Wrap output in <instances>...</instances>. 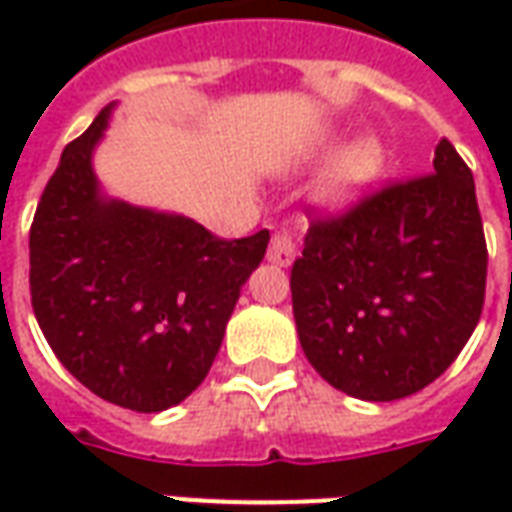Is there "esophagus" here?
Here are the masks:
<instances>
[{
	"label": "esophagus",
	"mask_w": 512,
	"mask_h": 512,
	"mask_svg": "<svg viewBox=\"0 0 512 512\" xmlns=\"http://www.w3.org/2000/svg\"><path fill=\"white\" fill-rule=\"evenodd\" d=\"M268 263L279 268H288L296 260V244L288 233H274L271 244H268Z\"/></svg>",
	"instance_id": "34e87169"
}]
</instances>
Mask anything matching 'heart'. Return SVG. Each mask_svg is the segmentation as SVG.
<instances>
[{"instance_id":"heart-1","label":"heart","mask_w":512,"mask_h":512,"mask_svg":"<svg viewBox=\"0 0 512 512\" xmlns=\"http://www.w3.org/2000/svg\"><path fill=\"white\" fill-rule=\"evenodd\" d=\"M386 147L376 134L356 136L323 169L315 197L329 211H348L384 175Z\"/></svg>"}]
</instances>
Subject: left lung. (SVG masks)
I'll list each match as a JSON object with an SVG mask.
<instances>
[{
    "instance_id": "left-lung-1",
    "label": "left lung",
    "mask_w": 512,
    "mask_h": 512,
    "mask_svg": "<svg viewBox=\"0 0 512 512\" xmlns=\"http://www.w3.org/2000/svg\"><path fill=\"white\" fill-rule=\"evenodd\" d=\"M485 268L472 169L441 139L430 175L312 222L290 271L304 356L323 381L359 400L414 395L472 337Z\"/></svg>"
}]
</instances>
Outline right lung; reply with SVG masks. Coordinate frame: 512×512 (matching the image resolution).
<instances>
[{"label":"right lung","instance_id":"obj_1","mask_svg":"<svg viewBox=\"0 0 512 512\" xmlns=\"http://www.w3.org/2000/svg\"><path fill=\"white\" fill-rule=\"evenodd\" d=\"M115 104L62 150L29 230V290L65 370L115 406L156 414L219 354L268 230L224 241L180 213L106 197L93 153Z\"/></svg>","mask_w":512,"mask_h":512}]
</instances>
